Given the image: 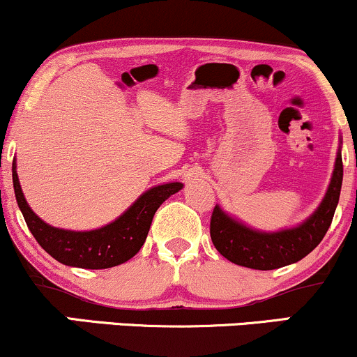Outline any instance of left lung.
I'll return each mask as SVG.
<instances>
[{
	"label": "left lung",
	"instance_id": "8db88e82",
	"mask_svg": "<svg viewBox=\"0 0 357 357\" xmlns=\"http://www.w3.org/2000/svg\"><path fill=\"white\" fill-rule=\"evenodd\" d=\"M342 139L335 155L334 171L321 204L309 218L292 228L261 231L233 218L216 204L211 215L210 235L215 248L227 260L255 270H273L296 264L321 243L333 223L342 186Z\"/></svg>",
	"mask_w": 357,
	"mask_h": 357
}]
</instances>
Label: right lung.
<instances>
[{"mask_svg": "<svg viewBox=\"0 0 357 357\" xmlns=\"http://www.w3.org/2000/svg\"><path fill=\"white\" fill-rule=\"evenodd\" d=\"M13 188L16 203L31 235L48 255L68 267L100 270L130 260L147 238L154 213L171 195L183 190V183H165L149 188L127 210L96 230H63L45 223L24 199L13 159Z\"/></svg>", "mask_w": 357, "mask_h": 357, "instance_id": "1", "label": "right lung"}]
</instances>
